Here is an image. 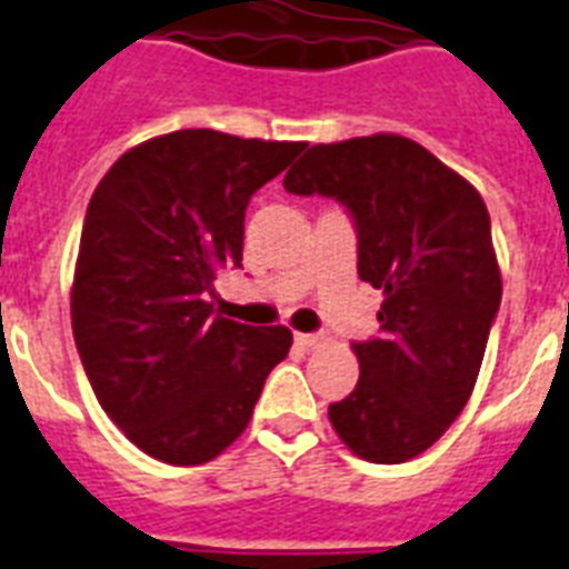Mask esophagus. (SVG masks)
<instances>
[{
    "label": "esophagus",
    "instance_id": "obj_1",
    "mask_svg": "<svg viewBox=\"0 0 569 569\" xmlns=\"http://www.w3.org/2000/svg\"><path fill=\"white\" fill-rule=\"evenodd\" d=\"M296 343L305 349H319L328 343V335H296Z\"/></svg>",
    "mask_w": 569,
    "mask_h": 569
}]
</instances>
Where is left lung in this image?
<instances>
[{"instance_id": "8db88e82", "label": "left lung", "mask_w": 569, "mask_h": 569, "mask_svg": "<svg viewBox=\"0 0 569 569\" xmlns=\"http://www.w3.org/2000/svg\"><path fill=\"white\" fill-rule=\"evenodd\" d=\"M283 187L352 213L359 277L386 296L380 338L352 343L359 382L328 419L365 461L422 456L465 410L498 317L486 201L422 144L386 132L313 144Z\"/></svg>"}]
</instances>
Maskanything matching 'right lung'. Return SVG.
I'll return each instance as SVG.
<instances>
[{
	"label": "right lung",
	"mask_w": 569,
	"mask_h": 569,
	"mask_svg": "<svg viewBox=\"0 0 569 569\" xmlns=\"http://www.w3.org/2000/svg\"><path fill=\"white\" fill-rule=\"evenodd\" d=\"M301 141L180 129L126 150L96 187L71 283V331L102 410L141 452L192 467L250 422L292 331L213 313L222 268H241L252 192Z\"/></svg>",
	"instance_id": "1"
}]
</instances>
